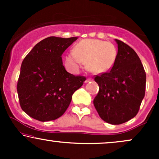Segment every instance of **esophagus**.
Segmentation results:
<instances>
[{"label": "esophagus", "instance_id": "obj_1", "mask_svg": "<svg viewBox=\"0 0 159 159\" xmlns=\"http://www.w3.org/2000/svg\"><path fill=\"white\" fill-rule=\"evenodd\" d=\"M91 81H92V79H91V78H87V79L85 81V83H88V82H90Z\"/></svg>", "mask_w": 159, "mask_h": 159}]
</instances>
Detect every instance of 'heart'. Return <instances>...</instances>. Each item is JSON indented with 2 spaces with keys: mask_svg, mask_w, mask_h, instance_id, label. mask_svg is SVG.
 <instances>
[{
  "mask_svg": "<svg viewBox=\"0 0 159 159\" xmlns=\"http://www.w3.org/2000/svg\"><path fill=\"white\" fill-rule=\"evenodd\" d=\"M117 57V49L112 43L100 39H86L75 46L74 52L66 54L65 63L72 72H78L83 64L94 74L111 70Z\"/></svg>",
  "mask_w": 159,
  "mask_h": 159,
  "instance_id": "heart-1",
  "label": "heart"
}]
</instances>
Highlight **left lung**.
Wrapping results in <instances>:
<instances>
[{
	"mask_svg": "<svg viewBox=\"0 0 159 159\" xmlns=\"http://www.w3.org/2000/svg\"><path fill=\"white\" fill-rule=\"evenodd\" d=\"M117 57L109 72L95 77L99 90L93 105L100 117L119 125L136 116L145 96L146 72L139 57L130 46L115 39Z\"/></svg>",
	"mask_w": 159,
	"mask_h": 159,
	"instance_id": "8db88e82",
	"label": "left lung"
}]
</instances>
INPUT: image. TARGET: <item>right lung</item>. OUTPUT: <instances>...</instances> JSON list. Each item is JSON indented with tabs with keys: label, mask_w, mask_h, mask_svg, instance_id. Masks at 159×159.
<instances>
[{
	"label": "right lung",
	"mask_w": 159,
	"mask_h": 159,
	"mask_svg": "<svg viewBox=\"0 0 159 159\" xmlns=\"http://www.w3.org/2000/svg\"><path fill=\"white\" fill-rule=\"evenodd\" d=\"M78 37L50 36L38 43L21 66L17 92L21 109L39 121L59 118L86 78L66 72L62 54Z\"/></svg>",
	"instance_id": "obj_1"
}]
</instances>
